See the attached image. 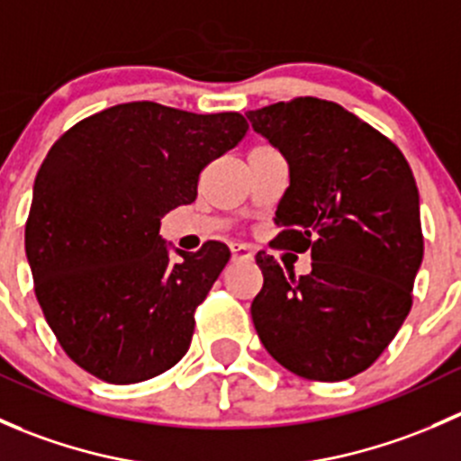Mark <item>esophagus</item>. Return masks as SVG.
<instances>
[{"mask_svg":"<svg viewBox=\"0 0 461 461\" xmlns=\"http://www.w3.org/2000/svg\"><path fill=\"white\" fill-rule=\"evenodd\" d=\"M230 249H231V258L234 260H249L254 257L252 248H248L245 243H231Z\"/></svg>","mask_w":461,"mask_h":461,"instance_id":"1","label":"esophagus"}]
</instances>
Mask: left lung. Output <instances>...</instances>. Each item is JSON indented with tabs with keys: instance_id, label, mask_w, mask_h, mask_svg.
I'll use <instances>...</instances> for the list:
<instances>
[{
	"instance_id": "obj_1",
	"label": "left lung",
	"mask_w": 461,
	"mask_h": 461,
	"mask_svg": "<svg viewBox=\"0 0 461 461\" xmlns=\"http://www.w3.org/2000/svg\"><path fill=\"white\" fill-rule=\"evenodd\" d=\"M248 118L290 167L274 243L312 257V272L296 278L258 254L254 328L290 373L350 379L379 359L411 312L424 258L412 171L388 138L334 102L296 97Z\"/></svg>"
}]
</instances>
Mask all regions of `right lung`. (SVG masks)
Instances as JSON below:
<instances>
[{
	"label": "right lung",
	"mask_w": 461,
	"mask_h": 461,
	"mask_svg": "<svg viewBox=\"0 0 461 461\" xmlns=\"http://www.w3.org/2000/svg\"><path fill=\"white\" fill-rule=\"evenodd\" d=\"M240 113L127 102L68 129L37 171L26 258L46 323L86 373L138 384L189 350L194 312L230 260L209 240L178 254L160 218L198 196V176L243 140Z\"/></svg>",
	"instance_id": "1"
}]
</instances>
